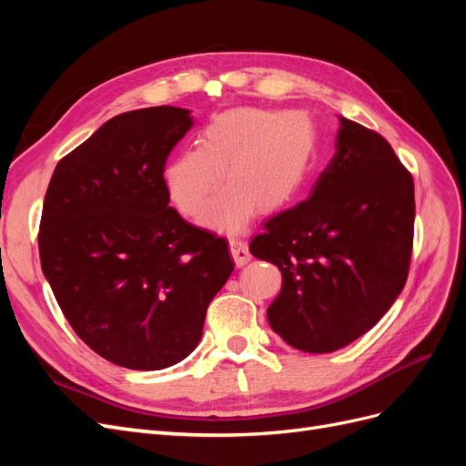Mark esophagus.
Listing matches in <instances>:
<instances>
[{
	"label": "esophagus",
	"instance_id": "34e87169",
	"mask_svg": "<svg viewBox=\"0 0 466 466\" xmlns=\"http://www.w3.org/2000/svg\"><path fill=\"white\" fill-rule=\"evenodd\" d=\"M229 248H231V257H233L237 266H245L250 260L248 247H247L245 241H241V238L231 237L229 238Z\"/></svg>",
	"mask_w": 466,
	"mask_h": 466
}]
</instances>
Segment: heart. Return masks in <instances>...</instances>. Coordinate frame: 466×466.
<instances>
[{
  "mask_svg": "<svg viewBox=\"0 0 466 466\" xmlns=\"http://www.w3.org/2000/svg\"><path fill=\"white\" fill-rule=\"evenodd\" d=\"M317 132L301 112L241 106L211 120L198 147L167 163L163 182L175 208L198 218L225 180L229 187L204 221L237 229L252 211L272 214L298 198L311 173Z\"/></svg>",
  "mask_w": 466,
  "mask_h": 466,
  "instance_id": "heart-1",
  "label": "heart"
}]
</instances>
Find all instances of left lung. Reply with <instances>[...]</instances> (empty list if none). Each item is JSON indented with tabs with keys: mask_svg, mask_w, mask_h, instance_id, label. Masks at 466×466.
I'll return each instance as SVG.
<instances>
[{
	"mask_svg": "<svg viewBox=\"0 0 466 466\" xmlns=\"http://www.w3.org/2000/svg\"><path fill=\"white\" fill-rule=\"evenodd\" d=\"M414 214L412 175L387 139L340 116L309 198L268 219L248 247L281 272L266 311L272 330L309 354L371 330L406 284Z\"/></svg>",
	"mask_w": 466,
	"mask_h": 466,
	"instance_id": "obj_1",
	"label": "left lung"
}]
</instances>
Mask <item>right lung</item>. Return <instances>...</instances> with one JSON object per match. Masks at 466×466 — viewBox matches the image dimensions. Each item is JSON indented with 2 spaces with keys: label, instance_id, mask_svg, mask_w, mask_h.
Wrapping results in <instances>:
<instances>
[{
  "label": "right lung",
  "instance_id": "1",
  "mask_svg": "<svg viewBox=\"0 0 466 466\" xmlns=\"http://www.w3.org/2000/svg\"><path fill=\"white\" fill-rule=\"evenodd\" d=\"M192 124L177 106L110 118L56 165L45 196L42 272L76 334L120 368L185 360L233 272L228 241L168 206L165 161Z\"/></svg>",
  "mask_w": 466,
  "mask_h": 466
}]
</instances>
